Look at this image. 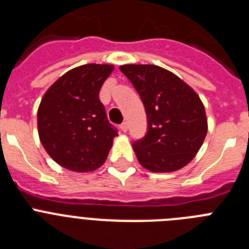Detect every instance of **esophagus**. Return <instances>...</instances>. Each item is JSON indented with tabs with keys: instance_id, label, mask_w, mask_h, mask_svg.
Instances as JSON below:
<instances>
[{
	"instance_id": "34e87169",
	"label": "esophagus",
	"mask_w": 249,
	"mask_h": 249,
	"mask_svg": "<svg viewBox=\"0 0 249 249\" xmlns=\"http://www.w3.org/2000/svg\"><path fill=\"white\" fill-rule=\"evenodd\" d=\"M127 129H128V124H127L126 122H123L122 124H121V131L127 132Z\"/></svg>"
}]
</instances>
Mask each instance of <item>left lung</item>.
Returning <instances> with one entry per match:
<instances>
[{"label":"left lung","instance_id":"1","mask_svg":"<svg viewBox=\"0 0 249 249\" xmlns=\"http://www.w3.org/2000/svg\"><path fill=\"white\" fill-rule=\"evenodd\" d=\"M121 71L140 93L148 132L133 143L142 167L155 173L183 168L198 153L208 131L206 109L195 89L156 65H123Z\"/></svg>","mask_w":249,"mask_h":249}]
</instances>
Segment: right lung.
<instances>
[{
  "label": "right lung",
  "mask_w": 249,
  "mask_h": 249,
  "mask_svg": "<svg viewBox=\"0 0 249 249\" xmlns=\"http://www.w3.org/2000/svg\"><path fill=\"white\" fill-rule=\"evenodd\" d=\"M113 70L106 63L78 66L43 94L37 111L39 141L63 168L92 172L107 160L117 132L109 126L98 93Z\"/></svg>",
  "instance_id": "1"
}]
</instances>
